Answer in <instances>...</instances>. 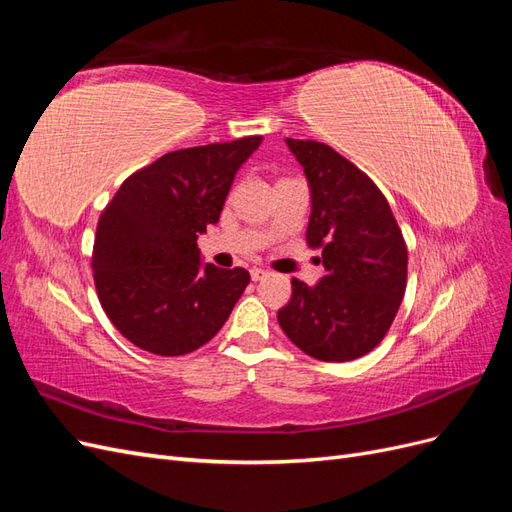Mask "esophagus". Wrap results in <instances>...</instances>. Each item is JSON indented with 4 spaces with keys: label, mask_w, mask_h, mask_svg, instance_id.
Instances as JSON below:
<instances>
[{
    "label": "esophagus",
    "mask_w": 512,
    "mask_h": 512,
    "mask_svg": "<svg viewBox=\"0 0 512 512\" xmlns=\"http://www.w3.org/2000/svg\"><path fill=\"white\" fill-rule=\"evenodd\" d=\"M250 275H252V280H254V282H260V280H265V277H267V271H265V269H260V267H256V269H252V271H250Z\"/></svg>",
    "instance_id": "1"
}]
</instances>
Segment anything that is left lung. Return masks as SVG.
<instances>
[{
  "mask_svg": "<svg viewBox=\"0 0 512 512\" xmlns=\"http://www.w3.org/2000/svg\"><path fill=\"white\" fill-rule=\"evenodd\" d=\"M286 143L312 190L305 241L322 252L324 275L316 286L294 277L277 322L314 359L354 361L391 329L408 284V247L389 200L359 166L318 141Z\"/></svg>",
  "mask_w": 512,
  "mask_h": 512,
  "instance_id": "obj_1",
  "label": "left lung"
}]
</instances>
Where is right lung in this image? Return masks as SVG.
Listing matches in <instances>:
<instances>
[{
	"label": "right lung",
	"mask_w": 512,
	"mask_h": 512,
	"mask_svg": "<svg viewBox=\"0 0 512 512\" xmlns=\"http://www.w3.org/2000/svg\"><path fill=\"white\" fill-rule=\"evenodd\" d=\"M262 136L164 153L136 170L98 220L91 269L113 327L141 350L183 356L228 320L250 273L200 265L196 239L220 220Z\"/></svg>",
	"instance_id": "1"
}]
</instances>
